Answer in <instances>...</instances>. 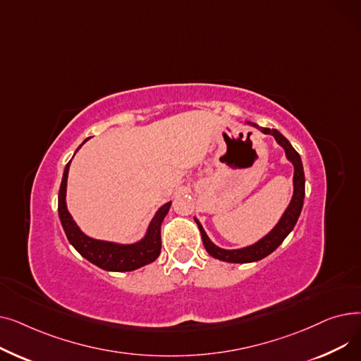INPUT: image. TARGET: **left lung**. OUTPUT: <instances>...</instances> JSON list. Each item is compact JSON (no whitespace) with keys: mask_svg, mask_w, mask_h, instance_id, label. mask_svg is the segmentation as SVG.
<instances>
[{"mask_svg":"<svg viewBox=\"0 0 361 361\" xmlns=\"http://www.w3.org/2000/svg\"><path fill=\"white\" fill-rule=\"evenodd\" d=\"M247 124L259 128L262 133H264V135H272L275 137V140L283 147V150H286L287 158L294 165V195H293L291 203L287 207V211L283 212L282 218L279 219V222L276 224L275 228L268 235H264L262 240H259L256 244L249 245V247H244V249H238V250L219 249L218 245H215L209 240V237L206 235L200 222L197 219H195L197 226H199V230H200L206 252L209 253L211 256H214L215 259H219V260H224V262H231V263L256 262V260H260L263 257H267L268 255H271L278 247V245L283 240H286V237L293 231L294 225L297 224V219L301 214L302 202H305V171H302L301 158L297 154V150L291 146V143L286 137L281 135L278 130L263 128V127H259L257 124L250 123V121H247Z\"/></svg>","mask_w":361,"mask_h":361,"instance_id":"left-lung-1","label":"left lung"}]
</instances>
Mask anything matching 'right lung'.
<instances>
[{
  "mask_svg": "<svg viewBox=\"0 0 361 361\" xmlns=\"http://www.w3.org/2000/svg\"><path fill=\"white\" fill-rule=\"evenodd\" d=\"M70 162L66 165L63 181L60 185L59 215L64 233L73 247L93 264L111 272L135 271L154 262L161 253V224L169 211L171 202L159 207V211L149 225L145 238L136 244H116L90 238L79 230V226L73 221L66 206V188Z\"/></svg>",
  "mask_w": 361,
  "mask_h": 361,
  "instance_id": "right-lung-1",
  "label": "right lung"
}]
</instances>
